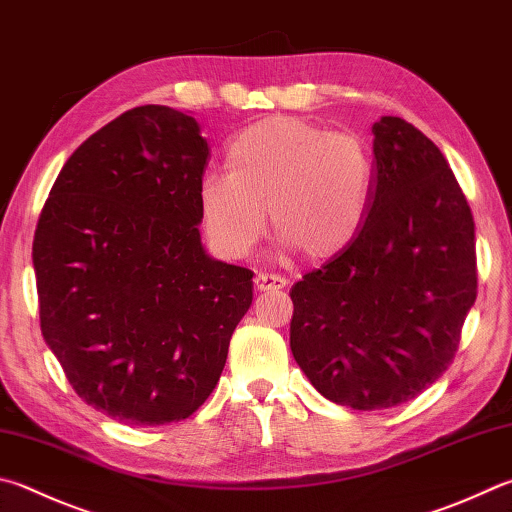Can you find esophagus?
<instances>
[{"label":"esophagus","mask_w":512,"mask_h":512,"mask_svg":"<svg viewBox=\"0 0 512 512\" xmlns=\"http://www.w3.org/2000/svg\"><path fill=\"white\" fill-rule=\"evenodd\" d=\"M288 284L286 277L275 273H259L255 275V288L257 291H275V288H284Z\"/></svg>","instance_id":"obj_1"}]
</instances>
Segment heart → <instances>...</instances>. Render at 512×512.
<instances>
[{"instance_id":"1","label":"heart","mask_w":512,"mask_h":512,"mask_svg":"<svg viewBox=\"0 0 512 512\" xmlns=\"http://www.w3.org/2000/svg\"><path fill=\"white\" fill-rule=\"evenodd\" d=\"M228 174L199 185L212 241L244 257L266 232V206L286 248L320 262L345 250L367 217L374 159L365 141L302 118H266L232 138Z\"/></svg>"}]
</instances>
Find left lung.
<instances>
[{"label": "left lung", "instance_id": "left-lung-1", "mask_svg": "<svg viewBox=\"0 0 512 512\" xmlns=\"http://www.w3.org/2000/svg\"><path fill=\"white\" fill-rule=\"evenodd\" d=\"M291 351L318 392L371 412L452 365L477 300L475 219L448 161L398 116L374 125V190L358 235L291 288Z\"/></svg>", "mask_w": 512, "mask_h": 512}]
</instances>
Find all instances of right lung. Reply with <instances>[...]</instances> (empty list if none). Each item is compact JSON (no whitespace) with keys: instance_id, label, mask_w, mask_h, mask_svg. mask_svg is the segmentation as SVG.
Segmentation results:
<instances>
[{"instance_id":"obj_1","label":"right lung","mask_w":512,"mask_h":512,"mask_svg":"<svg viewBox=\"0 0 512 512\" xmlns=\"http://www.w3.org/2000/svg\"><path fill=\"white\" fill-rule=\"evenodd\" d=\"M208 154L192 116L134 107L69 156L37 221L42 336L73 392L116 421L197 412L253 302V271L201 246Z\"/></svg>"}]
</instances>
